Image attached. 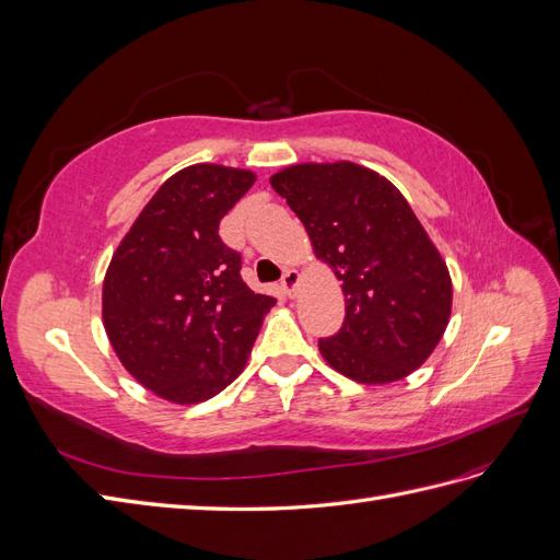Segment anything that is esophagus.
Listing matches in <instances>:
<instances>
[{"label":"esophagus","mask_w":560,"mask_h":560,"mask_svg":"<svg viewBox=\"0 0 560 560\" xmlns=\"http://www.w3.org/2000/svg\"><path fill=\"white\" fill-rule=\"evenodd\" d=\"M280 287H282V292H284L287 296H294L296 287H299V273H296L294 268H287V270H284L282 278H280Z\"/></svg>","instance_id":"esophagus-1"}]
</instances>
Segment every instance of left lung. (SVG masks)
<instances>
[{
    "mask_svg": "<svg viewBox=\"0 0 560 560\" xmlns=\"http://www.w3.org/2000/svg\"><path fill=\"white\" fill-rule=\"evenodd\" d=\"M306 226L315 254L343 280L346 319L319 352L358 383H393L430 358L453 287L448 268L406 198L369 167L292 165L270 177Z\"/></svg>",
    "mask_w": 560,
    "mask_h": 560,
    "instance_id": "8db88e82",
    "label": "left lung"
}]
</instances>
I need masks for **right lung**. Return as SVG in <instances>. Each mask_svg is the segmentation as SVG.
<instances>
[{"instance_id": "right-lung-1", "label": "right lung", "mask_w": 560, "mask_h": 560, "mask_svg": "<svg viewBox=\"0 0 560 560\" xmlns=\"http://www.w3.org/2000/svg\"><path fill=\"white\" fill-rule=\"evenodd\" d=\"M254 184L247 171L200 163L167 179L112 257L103 319L118 360L177 404L238 378L276 299L245 284L243 257L219 222Z\"/></svg>"}]
</instances>
